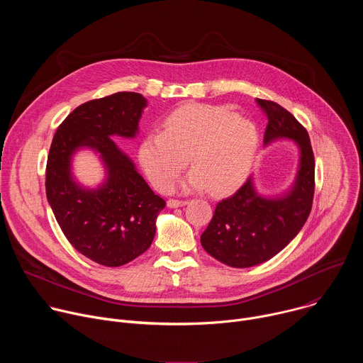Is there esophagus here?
I'll list each match as a JSON object with an SVG mask.
<instances>
[{"label":"esophagus","mask_w":363,"mask_h":363,"mask_svg":"<svg viewBox=\"0 0 363 363\" xmlns=\"http://www.w3.org/2000/svg\"><path fill=\"white\" fill-rule=\"evenodd\" d=\"M167 203H168L169 208H178V206L186 205V203H188V201H186V199H175V198H169Z\"/></svg>","instance_id":"obj_1"}]
</instances>
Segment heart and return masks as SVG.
<instances>
[{
    "instance_id": "obj_1",
    "label": "heart",
    "mask_w": 363,
    "mask_h": 363,
    "mask_svg": "<svg viewBox=\"0 0 363 363\" xmlns=\"http://www.w3.org/2000/svg\"><path fill=\"white\" fill-rule=\"evenodd\" d=\"M258 143V130L248 119L221 106L189 103L164 119L162 132L143 139L140 162L160 191L172 188L188 160L194 171L184 186L223 194L247 177Z\"/></svg>"
}]
</instances>
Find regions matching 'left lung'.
I'll return each mask as SVG.
<instances>
[{"label":"left lung","instance_id":"1","mask_svg":"<svg viewBox=\"0 0 363 363\" xmlns=\"http://www.w3.org/2000/svg\"><path fill=\"white\" fill-rule=\"evenodd\" d=\"M257 103L269 121L264 142L293 139L300 146V168L293 189L280 199L257 195L250 178L217 203L201 244L218 262L235 269L262 264L280 252L304 225L315 195V155L306 128L277 103L264 99Z\"/></svg>","mask_w":363,"mask_h":363}]
</instances>
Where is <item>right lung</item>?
<instances>
[{
  "instance_id": "obj_1",
  "label": "right lung",
  "mask_w": 363,
  "mask_h": 363,
  "mask_svg": "<svg viewBox=\"0 0 363 363\" xmlns=\"http://www.w3.org/2000/svg\"><path fill=\"white\" fill-rule=\"evenodd\" d=\"M145 105L135 91L83 103L57 128L47 157L45 194L63 234L80 254L106 267L123 266L150 247L167 205L111 139L135 136ZM80 145L96 148L108 167L110 178L99 190H83L71 179L69 160Z\"/></svg>"
}]
</instances>
